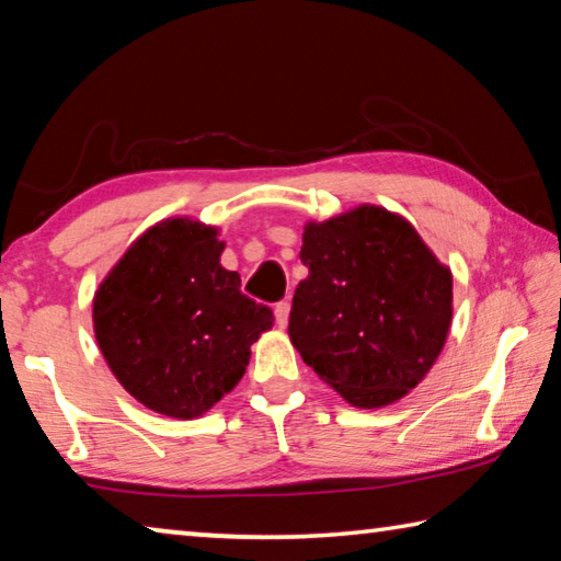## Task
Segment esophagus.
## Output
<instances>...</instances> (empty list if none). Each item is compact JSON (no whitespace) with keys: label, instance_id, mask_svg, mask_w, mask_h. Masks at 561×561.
<instances>
[{"label":"esophagus","instance_id":"obj_1","mask_svg":"<svg viewBox=\"0 0 561 561\" xmlns=\"http://www.w3.org/2000/svg\"><path fill=\"white\" fill-rule=\"evenodd\" d=\"M289 309H291V301H289V299H282V301L277 304V307H274V317H277V324H279V327H287Z\"/></svg>","mask_w":561,"mask_h":561}]
</instances>
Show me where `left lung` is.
Here are the masks:
<instances>
[{
	"mask_svg": "<svg viewBox=\"0 0 561 561\" xmlns=\"http://www.w3.org/2000/svg\"><path fill=\"white\" fill-rule=\"evenodd\" d=\"M309 277L291 299V344L321 381L381 408L423 381L448 339L450 270L411 222L376 205L304 227Z\"/></svg>",
	"mask_w": 561,
	"mask_h": 561,
	"instance_id": "obj_1",
	"label": "left lung"
}]
</instances>
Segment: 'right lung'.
<instances>
[{
  "instance_id": "1",
  "label": "right lung",
  "mask_w": 561,
  "mask_h": 561,
  "mask_svg": "<svg viewBox=\"0 0 561 561\" xmlns=\"http://www.w3.org/2000/svg\"><path fill=\"white\" fill-rule=\"evenodd\" d=\"M215 227L175 217L138 237L93 297V331L121 386L150 411L203 415L230 393L274 314L225 270Z\"/></svg>"
}]
</instances>
